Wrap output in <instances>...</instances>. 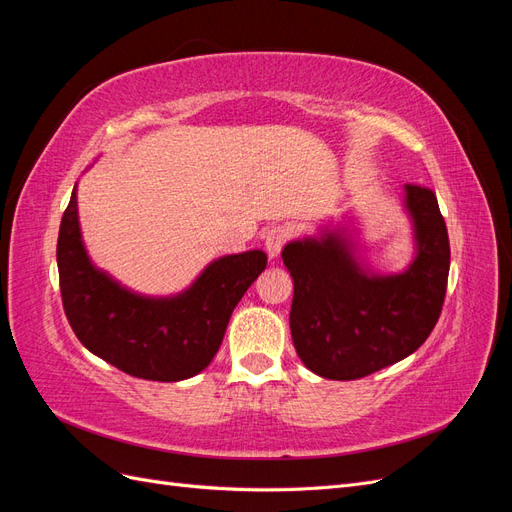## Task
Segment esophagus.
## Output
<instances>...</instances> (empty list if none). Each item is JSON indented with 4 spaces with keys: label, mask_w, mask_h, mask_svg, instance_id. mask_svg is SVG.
Here are the masks:
<instances>
[{
    "label": "esophagus",
    "mask_w": 512,
    "mask_h": 512,
    "mask_svg": "<svg viewBox=\"0 0 512 512\" xmlns=\"http://www.w3.org/2000/svg\"><path fill=\"white\" fill-rule=\"evenodd\" d=\"M288 239H290V228H288L286 224H277V226L269 228L267 235H265L267 254H269L271 258L280 256V252L284 250V245L288 243Z\"/></svg>",
    "instance_id": "34e87169"
}]
</instances>
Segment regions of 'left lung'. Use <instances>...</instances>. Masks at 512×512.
<instances>
[{
  "label": "left lung",
  "mask_w": 512,
  "mask_h": 512,
  "mask_svg": "<svg viewBox=\"0 0 512 512\" xmlns=\"http://www.w3.org/2000/svg\"><path fill=\"white\" fill-rule=\"evenodd\" d=\"M418 254L410 269L365 275L339 235L288 243L292 275L290 333L299 359L329 380H356L423 346L446 297L451 245L436 192L408 183Z\"/></svg>",
  "instance_id": "left-lung-1"
}]
</instances>
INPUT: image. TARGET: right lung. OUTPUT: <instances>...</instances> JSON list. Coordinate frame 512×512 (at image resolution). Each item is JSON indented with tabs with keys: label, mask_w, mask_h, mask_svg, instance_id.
I'll return each instance as SVG.
<instances>
[{
	"label": "right lung",
	"mask_w": 512,
	"mask_h": 512,
	"mask_svg": "<svg viewBox=\"0 0 512 512\" xmlns=\"http://www.w3.org/2000/svg\"><path fill=\"white\" fill-rule=\"evenodd\" d=\"M265 267L260 250L224 256L175 299L136 297L89 262L76 190L57 237L61 303L74 335L106 363L143 380L177 382L203 371L222 346L232 309Z\"/></svg>",
	"instance_id": "obj_1"
}]
</instances>
